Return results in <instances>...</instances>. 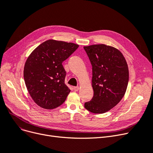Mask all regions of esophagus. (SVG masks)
I'll return each instance as SVG.
<instances>
[{
    "label": "esophagus",
    "instance_id": "obj_1",
    "mask_svg": "<svg viewBox=\"0 0 153 153\" xmlns=\"http://www.w3.org/2000/svg\"><path fill=\"white\" fill-rule=\"evenodd\" d=\"M73 89H74V90L75 91H77L79 89V86H76V87H74V88H73Z\"/></svg>",
    "mask_w": 153,
    "mask_h": 153
}]
</instances>
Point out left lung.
Returning a JSON list of instances; mask_svg holds the SVG:
<instances>
[{
  "mask_svg": "<svg viewBox=\"0 0 153 153\" xmlns=\"http://www.w3.org/2000/svg\"><path fill=\"white\" fill-rule=\"evenodd\" d=\"M92 67L94 96L84 108L94 114L113 108L124 97L129 81L128 64L120 51L105 44L84 46Z\"/></svg>",
  "mask_w": 153,
  "mask_h": 153,
  "instance_id": "obj_1",
  "label": "left lung"
}]
</instances>
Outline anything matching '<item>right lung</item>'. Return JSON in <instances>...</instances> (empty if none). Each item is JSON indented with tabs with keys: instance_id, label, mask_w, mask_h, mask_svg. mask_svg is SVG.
Wrapping results in <instances>:
<instances>
[{
	"instance_id": "obj_1",
	"label": "right lung",
	"mask_w": 153,
	"mask_h": 153,
	"mask_svg": "<svg viewBox=\"0 0 153 153\" xmlns=\"http://www.w3.org/2000/svg\"><path fill=\"white\" fill-rule=\"evenodd\" d=\"M78 47L50 39L40 44L27 59L24 68L25 85L40 107L52 109L65 101L71 90L64 82L66 72L62 64Z\"/></svg>"
}]
</instances>
